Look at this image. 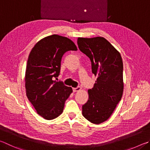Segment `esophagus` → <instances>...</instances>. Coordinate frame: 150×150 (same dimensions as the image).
<instances>
[{
  "label": "esophagus",
  "instance_id": "obj_1",
  "mask_svg": "<svg viewBox=\"0 0 150 150\" xmlns=\"http://www.w3.org/2000/svg\"><path fill=\"white\" fill-rule=\"evenodd\" d=\"M81 87H80V86H78V87H77V88H73V91L74 92H78V91H81Z\"/></svg>",
  "mask_w": 150,
  "mask_h": 150
}]
</instances>
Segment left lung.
Segmentation results:
<instances>
[{
  "label": "left lung",
  "instance_id": "obj_1",
  "mask_svg": "<svg viewBox=\"0 0 150 150\" xmlns=\"http://www.w3.org/2000/svg\"><path fill=\"white\" fill-rule=\"evenodd\" d=\"M79 48L88 57L97 79L88 91V100L82 107L84 118L98 125L110 118L120 102L124 88L122 58L119 52L102 37H79Z\"/></svg>",
  "mask_w": 150,
  "mask_h": 150
}]
</instances>
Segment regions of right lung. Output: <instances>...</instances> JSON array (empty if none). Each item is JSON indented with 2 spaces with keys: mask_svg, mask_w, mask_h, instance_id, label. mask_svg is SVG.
Masks as SVG:
<instances>
[{
  "mask_svg": "<svg viewBox=\"0 0 150 150\" xmlns=\"http://www.w3.org/2000/svg\"><path fill=\"white\" fill-rule=\"evenodd\" d=\"M77 50L67 37L52 35L38 41L29 54L25 75L26 95L37 113L47 120L61 115L65 102L73 92L71 87L53 77H58L64 53Z\"/></svg>",
  "mask_w": 150,
  "mask_h": 150,
  "instance_id": "right-lung-1",
  "label": "right lung"
}]
</instances>
